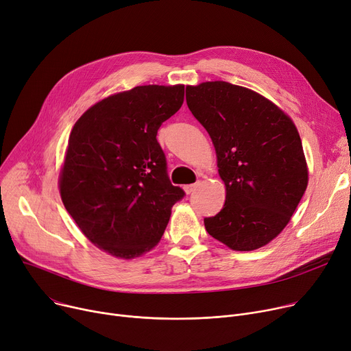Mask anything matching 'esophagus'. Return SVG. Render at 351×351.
<instances>
[{"label": "esophagus", "mask_w": 351, "mask_h": 351, "mask_svg": "<svg viewBox=\"0 0 351 351\" xmlns=\"http://www.w3.org/2000/svg\"><path fill=\"white\" fill-rule=\"evenodd\" d=\"M195 189H197V184H189V185H184V191L187 193V194L194 193V191H195Z\"/></svg>", "instance_id": "obj_1"}]
</instances>
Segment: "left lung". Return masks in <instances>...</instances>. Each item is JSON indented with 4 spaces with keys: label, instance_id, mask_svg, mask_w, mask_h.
<instances>
[{
    "label": "left lung",
    "instance_id": "8db88e82",
    "mask_svg": "<svg viewBox=\"0 0 351 351\" xmlns=\"http://www.w3.org/2000/svg\"><path fill=\"white\" fill-rule=\"evenodd\" d=\"M185 99L213 140L226 190L205 230L234 251L258 250L282 232L307 187L298 129L271 100L228 82L187 86Z\"/></svg>",
    "mask_w": 351,
    "mask_h": 351
}]
</instances>
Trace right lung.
<instances>
[{"instance_id": "1", "label": "right lung", "mask_w": 351, "mask_h": 351, "mask_svg": "<svg viewBox=\"0 0 351 351\" xmlns=\"http://www.w3.org/2000/svg\"><path fill=\"white\" fill-rule=\"evenodd\" d=\"M182 101V85L136 86L96 103L71 132L60 198L85 237L116 258L153 250L185 195L157 141Z\"/></svg>"}]
</instances>
